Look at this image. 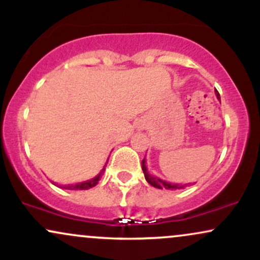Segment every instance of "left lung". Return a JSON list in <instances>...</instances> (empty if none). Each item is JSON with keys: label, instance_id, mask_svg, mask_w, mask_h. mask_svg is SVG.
<instances>
[{"label": "left lung", "instance_id": "left-lung-1", "mask_svg": "<svg viewBox=\"0 0 260 260\" xmlns=\"http://www.w3.org/2000/svg\"><path fill=\"white\" fill-rule=\"evenodd\" d=\"M216 96H217V99H220L219 92H216ZM142 170H143V172H144V177H145V180H147L148 183L151 184V186L155 188H159V189H162V188H166V189H182V188L187 187V184L170 183V182L160 180V178L156 177V176H153V175L149 174L147 165H145V159L142 160Z\"/></svg>", "mask_w": 260, "mask_h": 260}]
</instances>
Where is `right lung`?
<instances>
[{
  "mask_svg": "<svg viewBox=\"0 0 260 260\" xmlns=\"http://www.w3.org/2000/svg\"><path fill=\"white\" fill-rule=\"evenodd\" d=\"M107 161H109V160H107ZM107 161H106V164H107ZM106 164H105V166H106ZM105 166H104V169L101 170V172L96 176V177L91 178V180H88V181H85V182H80V183L68 184V186H63V188H64V189H74V190L79 189V190H83V189H89V188L96 186L98 182H99V180H100L101 175H103L104 171H105Z\"/></svg>",
  "mask_w": 260,
  "mask_h": 260,
  "instance_id": "obj_1",
  "label": "right lung"
}]
</instances>
